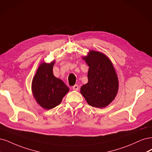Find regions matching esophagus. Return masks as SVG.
Wrapping results in <instances>:
<instances>
[{
	"instance_id": "1",
	"label": "esophagus",
	"mask_w": 152,
	"mask_h": 152,
	"mask_svg": "<svg viewBox=\"0 0 152 152\" xmlns=\"http://www.w3.org/2000/svg\"><path fill=\"white\" fill-rule=\"evenodd\" d=\"M72 90H75V91H77L78 90H79V86H78V85H75L72 86Z\"/></svg>"
}]
</instances>
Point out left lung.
Instances as JSON below:
<instances>
[{
  "label": "left lung",
  "instance_id": "8db88e82",
  "mask_svg": "<svg viewBox=\"0 0 152 152\" xmlns=\"http://www.w3.org/2000/svg\"><path fill=\"white\" fill-rule=\"evenodd\" d=\"M88 66V81L80 89L90 105L104 108L113 101L119 88V81L113 64L103 53L90 50L83 57Z\"/></svg>",
  "mask_w": 152,
  "mask_h": 152
}]
</instances>
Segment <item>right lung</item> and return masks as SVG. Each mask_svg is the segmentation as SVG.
Masks as SVG:
<instances>
[{
	"label": "right lung",
	"mask_w": 152,
	"mask_h": 152,
	"mask_svg": "<svg viewBox=\"0 0 152 152\" xmlns=\"http://www.w3.org/2000/svg\"><path fill=\"white\" fill-rule=\"evenodd\" d=\"M55 61L42 62L34 76L31 89L37 102L43 109L50 110L59 105L69 89L53 74Z\"/></svg>",
	"instance_id": "obj_1"
}]
</instances>
